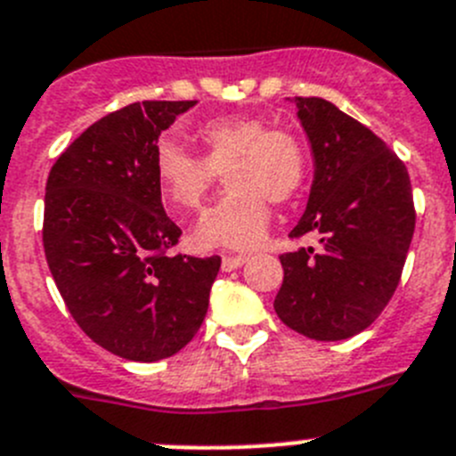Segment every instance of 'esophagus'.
<instances>
[{"mask_svg": "<svg viewBox=\"0 0 456 456\" xmlns=\"http://www.w3.org/2000/svg\"><path fill=\"white\" fill-rule=\"evenodd\" d=\"M245 261H248V254H229V256L223 258V270L224 273H232V270L240 268Z\"/></svg>", "mask_w": 456, "mask_h": 456, "instance_id": "34e87169", "label": "esophagus"}]
</instances>
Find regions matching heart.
<instances>
[{
	"mask_svg": "<svg viewBox=\"0 0 456 456\" xmlns=\"http://www.w3.org/2000/svg\"><path fill=\"white\" fill-rule=\"evenodd\" d=\"M198 136L204 157L175 141L159 142L154 154L159 191L177 211H192L224 170L229 191L202 213L192 238L200 248H254L268 229V202H289L302 188L305 150L293 134L270 129L268 122L252 116L208 120Z\"/></svg>",
	"mask_w": 456,
	"mask_h": 456,
	"instance_id": "obj_1",
	"label": "heart"
}]
</instances>
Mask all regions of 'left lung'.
I'll return each mask as SVG.
<instances>
[{"label":"left lung","mask_w":456,"mask_h":456,"mask_svg":"<svg viewBox=\"0 0 456 456\" xmlns=\"http://www.w3.org/2000/svg\"><path fill=\"white\" fill-rule=\"evenodd\" d=\"M314 157L309 202L290 236L314 248L281 254L274 311L314 340H343L375 322L393 297L416 211L404 163L368 126L320 97H295Z\"/></svg>","instance_id":"8db88e82"}]
</instances>
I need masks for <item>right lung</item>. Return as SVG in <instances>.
<instances>
[{"label":"right lung","instance_id":"right-lung-1","mask_svg":"<svg viewBox=\"0 0 456 456\" xmlns=\"http://www.w3.org/2000/svg\"><path fill=\"white\" fill-rule=\"evenodd\" d=\"M198 102H136L90 125L45 188L43 245L65 306L97 346L161 361L202 327L220 256L166 254L182 229L163 211L159 136Z\"/></svg>","mask_w":456,"mask_h":456}]
</instances>
